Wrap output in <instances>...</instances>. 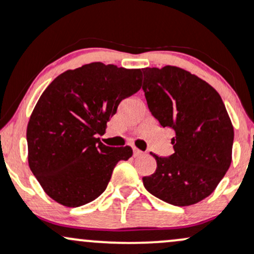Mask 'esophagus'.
Wrapping results in <instances>:
<instances>
[{"label":"esophagus","instance_id":"esophagus-1","mask_svg":"<svg viewBox=\"0 0 254 254\" xmlns=\"http://www.w3.org/2000/svg\"><path fill=\"white\" fill-rule=\"evenodd\" d=\"M142 153H143L142 151H140V149H137L136 147H134V156H136V157L141 156V154H142Z\"/></svg>","mask_w":254,"mask_h":254}]
</instances>
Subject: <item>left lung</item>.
<instances>
[{"label":"left lung","mask_w":254,"mask_h":254,"mask_svg":"<svg viewBox=\"0 0 254 254\" xmlns=\"http://www.w3.org/2000/svg\"><path fill=\"white\" fill-rule=\"evenodd\" d=\"M152 116L173 130L174 153L152 154L157 169L142 178L149 193L178 207L209 196L231 164L234 127L220 95L204 80L178 68L142 69Z\"/></svg>","instance_id":"obj_1"}]
</instances>
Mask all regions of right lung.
Listing matches in <instances>:
<instances>
[{
    "mask_svg": "<svg viewBox=\"0 0 254 254\" xmlns=\"http://www.w3.org/2000/svg\"><path fill=\"white\" fill-rule=\"evenodd\" d=\"M141 89V69L95 62L66 70L49 85L26 129L29 167L45 192L80 207L106 190L114 167L132 149L103 145L97 134L119 103Z\"/></svg>",
    "mask_w": 254,
    "mask_h": 254,
    "instance_id": "1",
    "label": "right lung"
}]
</instances>
